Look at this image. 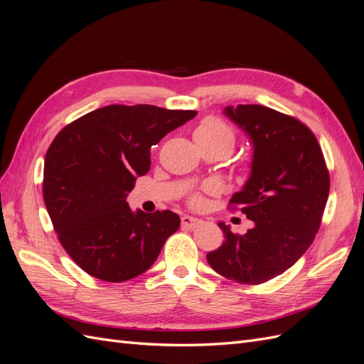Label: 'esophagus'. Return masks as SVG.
<instances>
[{
	"label": "esophagus",
	"mask_w": 364,
	"mask_h": 364,
	"mask_svg": "<svg viewBox=\"0 0 364 364\" xmlns=\"http://www.w3.org/2000/svg\"><path fill=\"white\" fill-rule=\"evenodd\" d=\"M202 220L193 217V215H183L182 217V226L183 228H196L197 225H200Z\"/></svg>",
	"instance_id": "34e87169"
}]
</instances>
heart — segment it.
Instances as JSON below:
<instances>
[{"instance_id": "heart-1", "label": "heart", "mask_w": 364, "mask_h": 364, "mask_svg": "<svg viewBox=\"0 0 364 364\" xmlns=\"http://www.w3.org/2000/svg\"><path fill=\"white\" fill-rule=\"evenodd\" d=\"M194 139L197 146H225L232 150L235 146V134L222 119L215 117H209L194 130ZM194 205H199L200 199L194 197Z\"/></svg>"}]
</instances>
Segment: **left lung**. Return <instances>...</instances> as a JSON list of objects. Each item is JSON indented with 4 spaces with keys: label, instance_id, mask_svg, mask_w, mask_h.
Segmentation results:
<instances>
[{
    "label": "left lung",
    "instance_id": "8db88e82",
    "mask_svg": "<svg viewBox=\"0 0 364 364\" xmlns=\"http://www.w3.org/2000/svg\"><path fill=\"white\" fill-rule=\"evenodd\" d=\"M223 115L252 144L249 178L230 203L253 222L243 235L218 222L225 240L206 259L240 284H261L289 270L311 246L329 194L321 146L301 121L259 105L225 106Z\"/></svg>",
    "mask_w": 364,
    "mask_h": 364
}]
</instances>
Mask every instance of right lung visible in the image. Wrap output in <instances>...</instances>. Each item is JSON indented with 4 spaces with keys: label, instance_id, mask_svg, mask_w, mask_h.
I'll return each mask as SVG.
<instances>
[{
    "label": "right lung",
    "instance_id": "obj_1",
    "mask_svg": "<svg viewBox=\"0 0 364 364\" xmlns=\"http://www.w3.org/2000/svg\"><path fill=\"white\" fill-rule=\"evenodd\" d=\"M197 115L153 105H111L54 138L43 162V200L60 245L91 277L123 282L156 261L181 226L171 211H132L127 196L150 170V149Z\"/></svg>",
    "mask_w": 364,
    "mask_h": 364
}]
</instances>
